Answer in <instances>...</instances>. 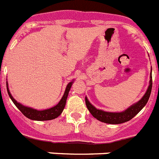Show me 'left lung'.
Instances as JSON below:
<instances>
[{"mask_svg":"<svg viewBox=\"0 0 159 159\" xmlns=\"http://www.w3.org/2000/svg\"><path fill=\"white\" fill-rule=\"evenodd\" d=\"M151 89H152V75H151V72L150 84H149L148 89H147L145 95H143V98L139 102L131 105L130 107L127 108V110H125L124 111L107 112L99 110V109L95 108L93 105L91 104V102L88 101L87 97H85V102H86V106L90 113L92 114L93 117H95L96 119L102 122V123H109V124H119V123H123L130 120L144 107V106L147 104L149 98H150Z\"/></svg>","mask_w":159,"mask_h":159,"instance_id":"left-lung-1","label":"left lung"}]
</instances>
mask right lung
<instances>
[{"label":"right lung","instance_id":"obj_1","mask_svg":"<svg viewBox=\"0 0 159 159\" xmlns=\"http://www.w3.org/2000/svg\"><path fill=\"white\" fill-rule=\"evenodd\" d=\"M73 81L70 82L69 84L67 85V88H66L64 95H63L62 99H60V101L59 102L58 104L54 106L53 107L47 109V110L38 111L36 110V109H33V108L25 107L24 106V105H22L21 103L17 102V101L15 100L13 97H12V95L10 94V92H9V90H8V83L6 82L7 92H8V95H9L10 99H12V101L13 102L14 104L16 105V107L22 112V114H23L24 116H26V117L29 118V119H32V120L45 121V120H51V119H56V118H57L60 116V114L62 113V111L64 109V107H65L67 95H68V93H69V91L70 89H71V87L73 84Z\"/></svg>","mask_w":159,"mask_h":159}]
</instances>
